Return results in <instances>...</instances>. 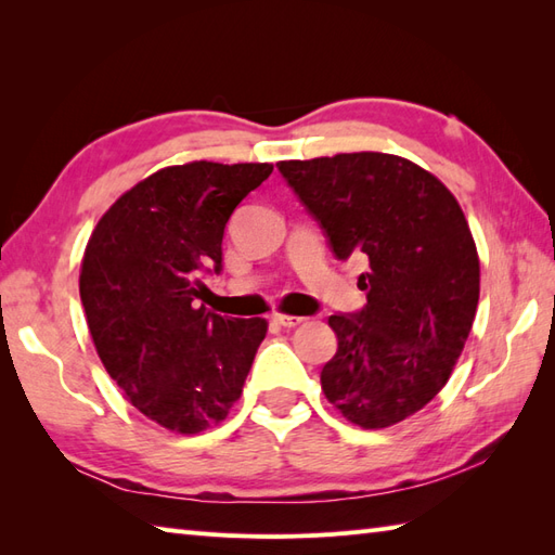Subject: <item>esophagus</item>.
<instances>
[{
    "label": "esophagus",
    "instance_id": "obj_1",
    "mask_svg": "<svg viewBox=\"0 0 555 555\" xmlns=\"http://www.w3.org/2000/svg\"><path fill=\"white\" fill-rule=\"evenodd\" d=\"M271 320H274L279 326L293 328V326L302 324V322H305V317H296V314H274V317H271Z\"/></svg>",
    "mask_w": 555,
    "mask_h": 555
}]
</instances>
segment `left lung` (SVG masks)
Masks as SVG:
<instances>
[{
  "mask_svg": "<svg viewBox=\"0 0 555 555\" xmlns=\"http://www.w3.org/2000/svg\"><path fill=\"white\" fill-rule=\"evenodd\" d=\"M338 259H367L360 312L332 314L322 391L362 429L415 415L446 386L479 302V257L463 209L417 164L384 152L279 162Z\"/></svg>",
  "mask_w": 555,
  "mask_h": 555,
  "instance_id": "obj_1",
  "label": "left lung"
}]
</instances>
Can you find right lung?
<instances>
[{
	"mask_svg": "<svg viewBox=\"0 0 555 555\" xmlns=\"http://www.w3.org/2000/svg\"><path fill=\"white\" fill-rule=\"evenodd\" d=\"M271 164L191 162L147 176L109 207L80 264V302L98 356L152 422L197 434L243 393L267 322L209 312L203 274L221 271V241Z\"/></svg>",
	"mask_w": 555,
	"mask_h": 555,
	"instance_id": "obj_1",
	"label": "right lung"
}]
</instances>
